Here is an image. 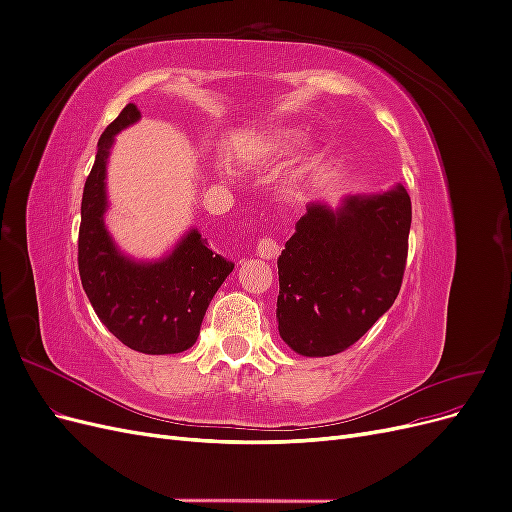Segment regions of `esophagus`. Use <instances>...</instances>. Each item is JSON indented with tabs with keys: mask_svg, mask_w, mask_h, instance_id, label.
I'll return each mask as SVG.
<instances>
[{
	"mask_svg": "<svg viewBox=\"0 0 512 512\" xmlns=\"http://www.w3.org/2000/svg\"><path fill=\"white\" fill-rule=\"evenodd\" d=\"M256 254L260 258H267V260H273L277 258V254H280V243H277L275 239L271 237H265L258 241V247H256Z\"/></svg>",
	"mask_w": 512,
	"mask_h": 512,
	"instance_id": "1",
	"label": "esophagus"
}]
</instances>
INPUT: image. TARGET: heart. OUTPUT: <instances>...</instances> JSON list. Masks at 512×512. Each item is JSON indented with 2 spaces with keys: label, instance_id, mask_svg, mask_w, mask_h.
<instances>
[{
  "label": "heart",
  "instance_id": "heart-1",
  "mask_svg": "<svg viewBox=\"0 0 512 512\" xmlns=\"http://www.w3.org/2000/svg\"><path fill=\"white\" fill-rule=\"evenodd\" d=\"M290 138H292V132L277 130V132L262 138L260 145L265 151H277V149H282L290 141ZM307 173H309V162L292 164L290 168L284 170V173H280V177H277V188H280L282 196H286V198L297 196L307 181Z\"/></svg>",
  "mask_w": 512,
  "mask_h": 512
}]
</instances>
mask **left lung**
Here are the masks:
<instances>
[{
    "label": "left lung",
    "mask_w": 512,
    "mask_h": 512,
    "mask_svg": "<svg viewBox=\"0 0 512 512\" xmlns=\"http://www.w3.org/2000/svg\"><path fill=\"white\" fill-rule=\"evenodd\" d=\"M410 222L404 185L307 207L277 260V329L294 352H344L374 327L404 280Z\"/></svg>",
    "instance_id": "1"
}]
</instances>
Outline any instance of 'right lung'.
<instances>
[{"label":"right lung","instance_id":"1","mask_svg":"<svg viewBox=\"0 0 512 512\" xmlns=\"http://www.w3.org/2000/svg\"><path fill=\"white\" fill-rule=\"evenodd\" d=\"M138 119L141 111L128 104L98 141L81 203L79 273L91 307L121 344L143 354H177L196 344L213 294L235 265L213 254L196 228L153 262L117 250L104 226L106 162L115 134Z\"/></svg>","mask_w":512,"mask_h":512}]
</instances>
